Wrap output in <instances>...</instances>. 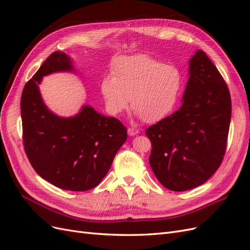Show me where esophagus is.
I'll return each instance as SVG.
<instances>
[{"mask_svg": "<svg viewBox=\"0 0 250 250\" xmlns=\"http://www.w3.org/2000/svg\"><path fill=\"white\" fill-rule=\"evenodd\" d=\"M128 135H130V137H134V135L139 134V130L135 129V128H128Z\"/></svg>", "mask_w": 250, "mask_h": 250, "instance_id": "esophagus-1", "label": "esophagus"}]
</instances>
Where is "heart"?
<instances>
[{
  "instance_id": "heart-1",
  "label": "heart",
  "mask_w": 250,
  "mask_h": 250,
  "mask_svg": "<svg viewBox=\"0 0 250 250\" xmlns=\"http://www.w3.org/2000/svg\"><path fill=\"white\" fill-rule=\"evenodd\" d=\"M111 75L105 76L100 85L110 115H120L131 100L135 115L148 123H156L175 107L181 74L174 65L148 55H134L116 60Z\"/></svg>"
}]
</instances>
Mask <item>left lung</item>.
Instances as JSON below:
<instances>
[{
  "mask_svg": "<svg viewBox=\"0 0 250 250\" xmlns=\"http://www.w3.org/2000/svg\"><path fill=\"white\" fill-rule=\"evenodd\" d=\"M183 105L150 126V167L171 191L198 187L220 166L226 149L231 101L228 85L202 50L188 62Z\"/></svg>",
  "mask_w": 250,
  "mask_h": 250,
  "instance_id": "8db88e82",
  "label": "left lung"
}]
</instances>
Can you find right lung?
Returning <instances> with one entry per match:
<instances>
[{
  "mask_svg": "<svg viewBox=\"0 0 250 250\" xmlns=\"http://www.w3.org/2000/svg\"><path fill=\"white\" fill-rule=\"evenodd\" d=\"M76 72L69 55L56 51L22 89V141L30 164L39 175L62 190L94 188L106 175L118 150L127 140L126 127L83 105L73 117L52 112L43 103L40 84L43 76Z\"/></svg>",
  "mask_w": 250,
  "mask_h": 250,
  "instance_id": "obj_1",
  "label": "right lung"
}]
</instances>
